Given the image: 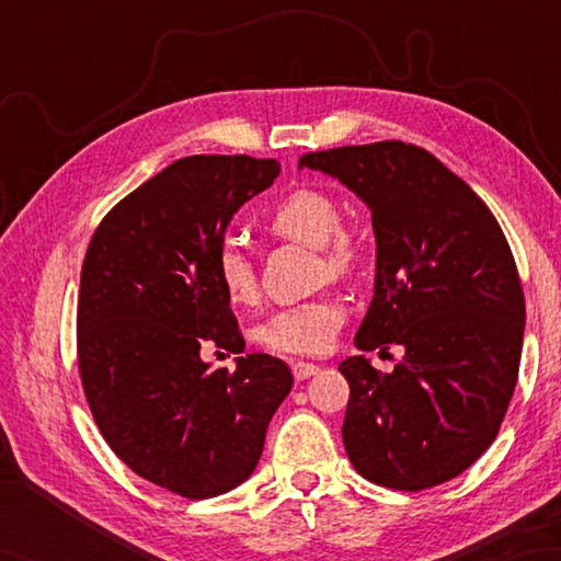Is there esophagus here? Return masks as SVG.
<instances>
[{
	"instance_id": "34e87169",
	"label": "esophagus",
	"mask_w": 561,
	"mask_h": 561,
	"mask_svg": "<svg viewBox=\"0 0 561 561\" xmlns=\"http://www.w3.org/2000/svg\"><path fill=\"white\" fill-rule=\"evenodd\" d=\"M318 371H320V366H316V364H306V362H294L291 364V374H294L296 380H306V378L316 376Z\"/></svg>"
}]
</instances>
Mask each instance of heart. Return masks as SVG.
Masks as SVG:
<instances>
[{
  "label": "heart",
  "instance_id": "1",
  "mask_svg": "<svg viewBox=\"0 0 561 561\" xmlns=\"http://www.w3.org/2000/svg\"><path fill=\"white\" fill-rule=\"evenodd\" d=\"M267 229L282 241L311 248L318 279H344L362 265V233L340 221V205L323 190L299 187L272 209ZM217 277L233 306L257 301L260 282L253 257L238 243L217 250ZM344 306L332 296L287 306L262 320L255 330L260 344L282 354H323L344 325Z\"/></svg>",
  "mask_w": 561,
  "mask_h": 561
}]
</instances>
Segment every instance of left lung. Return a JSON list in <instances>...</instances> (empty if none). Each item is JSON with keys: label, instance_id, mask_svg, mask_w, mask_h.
Returning <instances> with one entry per match:
<instances>
[{"label": "left lung", "instance_id": "left-lung-1", "mask_svg": "<svg viewBox=\"0 0 561 561\" xmlns=\"http://www.w3.org/2000/svg\"><path fill=\"white\" fill-rule=\"evenodd\" d=\"M299 165L371 209L376 287L356 347H404L392 374L364 356L340 364L354 470L402 492L458 478L492 446L518 380L526 299L502 226L434 153L404 141L311 151Z\"/></svg>", "mask_w": 561, "mask_h": 561}]
</instances>
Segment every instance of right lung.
Instances as JSON below:
<instances>
[{"label": "right lung", "instance_id": "obj_1", "mask_svg": "<svg viewBox=\"0 0 561 561\" xmlns=\"http://www.w3.org/2000/svg\"><path fill=\"white\" fill-rule=\"evenodd\" d=\"M279 169L245 153L178 159L105 214L83 257L77 356L93 420L129 470L185 499L253 474L294 383L270 354L238 356L233 371L199 356L245 350L217 250Z\"/></svg>", "mask_w": 561, "mask_h": 561}]
</instances>
